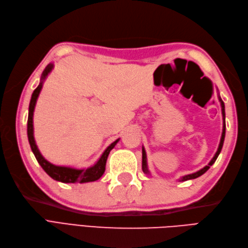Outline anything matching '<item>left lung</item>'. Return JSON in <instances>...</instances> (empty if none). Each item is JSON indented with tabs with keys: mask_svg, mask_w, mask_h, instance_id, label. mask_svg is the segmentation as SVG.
Listing matches in <instances>:
<instances>
[{
	"mask_svg": "<svg viewBox=\"0 0 248 248\" xmlns=\"http://www.w3.org/2000/svg\"><path fill=\"white\" fill-rule=\"evenodd\" d=\"M218 99L220 101V106H221V111H222V119H223V127H222V134H221V139H220V142H219V146H218V149H217V152L215 153L214 157L211 159V161H210L208 163V166H206L205 168H202V170L193 172V174H189V175H185L183 176L181 179H180V181H187V180H191V179H196L200 176H202V174H205V172L210 169V167L212 166V164L215 162V160L217 159V157H218L221 149H222V146H223V141H224V136H226V111H224V103L222 101V99L220 98V96L218 95ZM141 168H142V171L145 172V174H150V171L148 170V167H147V155H146V151H145V148L142 147V162H141Z\"/></svg>",
	"mask_w": 248,
	"mask_h": 248,
	"instance_id": "1",
	"label": "left lung"
}]
</instances>
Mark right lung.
Masks as SVG:
<instances>
[{
  "label": "right lung",
  "mask_w": 248,
  "mask_h": 248,
  "mask_svg": "<svg viewBox=\"0 0 248 248\" xmlns=\"http://www.w3.org/2000/svg\"><path fill=\"white\" fill-rule=\"evenodd\" d=\"M52 68H54V64H48L46 67V69L43 70L40 84L34 90L31 101H30L29 116H28V139H29L30 146H31L32 151L36 157L37 161H38V163L41 166V168L44 170V171H46L49 177H51L54 180H57V181L63 182V183H76V182L87 183V182L96 181V180H98L103 175L104 170H106L108 156L110 152V150L117 145V142L119 141V139L117 140H115L114 142H111V144L106 149V151L103 152L99 160L97 161L94 166L90 167L88 169H82V170L68 168V167L55 166V164L50 163L49 161H47L46 158H44L38 150V147H37V145H36V141L34 139V128H33L34 109H35V106L37 102V98H38L39 93H40L42 86H43V81L46 78L49 72L52 70Z\"/></svg>",
  "instance_id": "obj_1"
}]
</instances>
